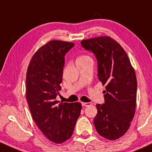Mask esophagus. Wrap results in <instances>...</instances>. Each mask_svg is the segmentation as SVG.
Listing matches in <instances>:
<instances>
[{
	"label": "esophagus",
	"mask_w": 152,
	"mask_h": 152,
	"mask_svg": "<svg viewBox=\"0 0 152 152\" xmlns=\"http://www.w3.org/2000/svg\"><path fill=\"white\" fill-rule=\"evenodd\" d=\"M81 104H82V106H84V107H87V106L91 105V103L90 102H81Z\"/></svg>",
	"instance_id": "1"
}]
</instances>
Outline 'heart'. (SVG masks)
I'll return each instance as SVG.
<instances>
[{"label": "heart", "instance_id": "heart-1", "mask_svg": "<svg viewBox=\"0 0 152 152\" xmlns=\"http://www.w3.org/2000/svg\"><path fill=\"white\" fill-rule=\"evenodd\" d=\"M89 58V57L86 56H81L77 58V60H76V61H79V60H83V59H85V58Z\"/></svg>", "mask_w": 152, "mask_h": 152}]
</instances>
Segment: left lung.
Listing matches in <instances>:
<instances>
[{"label": "left lung", "mask_w": 152, "mask_h": 152, "mask_svg": "<svg viewBox=\"0 0 152 152\" xmlns=\"http://www.w3.org/2000/svg\"><path fill=\"white\" fill-rule=\"evenodd\" d=\"M81 45L91 51L97 61V76L102 85L104 103L97 104L94 119L96 131L108 140L125 134L134 117L137 80L127 53L121 45L107 36L84 39Z\"/></svg>", "instance_id": "obj_1"}]
</instances>
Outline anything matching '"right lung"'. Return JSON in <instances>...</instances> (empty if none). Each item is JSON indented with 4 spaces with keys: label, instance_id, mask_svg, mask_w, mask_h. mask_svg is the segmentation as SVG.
<instances>
[{
    "label": "right lung",
    "instance_id": "1",
    "mask_svg": "<svg viewBox=\"0 0 152 152\" xmlns=\"http://www.w3.org/2000/svg\"><path fill=\"white\" fill-rule=\"evenodd\" d=\"M74 43L51 40L34 54L27 68L26 96L33 120L50 141L61 144L73 134L80 102L56 100L62 83L65 55Z\"/></svg>",
    "mask_w": 152,
    "mask_h": 152
}]
</instances>
